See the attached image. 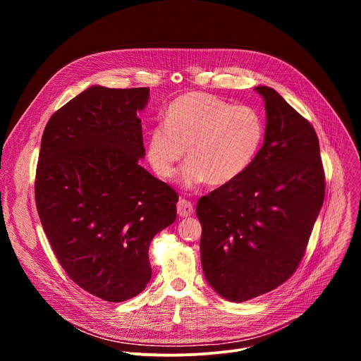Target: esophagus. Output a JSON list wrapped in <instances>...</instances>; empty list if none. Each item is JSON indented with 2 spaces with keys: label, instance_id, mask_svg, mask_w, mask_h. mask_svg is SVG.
I'll use <instances>...</instances> for the list:
<instances>
[{
  "label": "esophagus",
  "instance_id": "34e87169",
  "mask_svg": "<svg viewBox=\"0 0 361 361\" xmlns=\"http://www.w3.org/2000/svg\"><path fill=\"white\" fill-rule=\"evenodd\" d=\"M177 213L180 217H190L194 213V205L185 198H180L177 202Z\"/></svg>",
  "mask_w": 361,
  "mask_h": 361
}]
</instances>
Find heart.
<instances>
[{"mask_svg":"<svg viewBox=\"0 0 361 361\" xmlns=\"http://www.w3.org/2000/svg\"><path fill=\"white\" fill-rule=\"evenodd\" d=\"M264 137L262 116L247 106L207 92L176 98L147 137V159L161 178H171L187 149L183 181L194 187L207 180L224 185L250 167Z\"/></svg>","mask_w":361,"mask_h":361,"instance_id":"heart-1","label":"heart"}]
</instances>
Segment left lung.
I'll use <instances>...</instances> for the list:
<instances>
[{
    "label": "left lung",
    "mask_w": 361,
    "mask_h": 361,
    "mask_svg": "<svg viewBox=\"0 0 361 361\" xmlns=\"http://www.w3.org/2000/svg\"><path fill=\"white\" fill-rule=\"evenodd\" d=\"M264 98V144L237 180L197 202L201 264L209 284L243 302L297 270L324 201V170L313 126L273 88Z\"/></svg>",
    "instance_id": "8db88e82"
}]
</instances>
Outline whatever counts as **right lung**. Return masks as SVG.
<instances>
[{
	"mask_svg": "<svg viewBox=\"0 0 361 361\" xmlns=\"http://www.w3.org/2000/svg\"><path fill=\"white\" fill-rule=\"evenodd\" d=\"M149 88L92 85L45 126L38 216L57 260L90 294L120 302L151 279L148 247L176 221L177 192L140 166Z\"/></svg>",
	"mask_w": 361,
	"mask_h": 361,
	"instance_id": "obj_1",
	"label": "right lung"
}]
</instances>
